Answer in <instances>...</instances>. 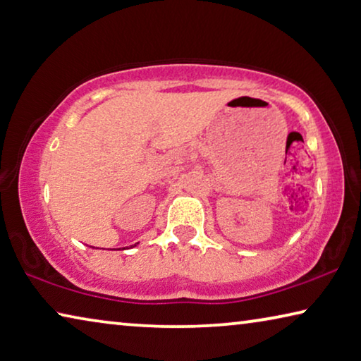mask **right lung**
<instances>
[{
  "label": "right lung",
  "mask_w": 361,
  "mask_h": 361,
  "mask_svg": "<svg viewBox=\"0 0 361 361\" xmlns=\"http://www.w3.org/2000/svg\"><path fill=\"white\" fill-rule=\"evenodd\" d=\"M135 245H136V244H135Z\"/></svg>",
  "instance_id": "right-lung-1"
}]
</instances>
